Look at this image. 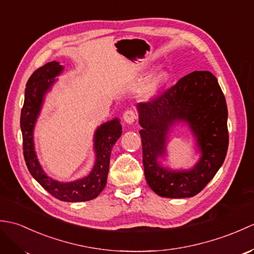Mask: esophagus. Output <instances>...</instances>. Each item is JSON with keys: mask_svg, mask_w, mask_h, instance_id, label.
<instances>
[{"mask_svg": "<svg viewBox=\"0 0 254 254\" xmlns=\"http://www.w3.org/2000/svg\"><path fill=\"white\" fill-rule=\"evenodd\" d=\"M135 119H136V115L133 110H127L123 113V120L127 124H132L134 121H135Z\"/></svg>", "mask_w": 254, "mask_h": 254, "instance_id": "esophagus-1", "label": "esophagus"}]
</instances>
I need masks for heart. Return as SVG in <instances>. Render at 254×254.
I'll use <instances>...</instances> for the list:
<instances>
[{
    "mask_svg": "<svg viewBox=\"0 0 254 254\" xmlns=\"http://www.w3.org/2000/svg\"><path fill=\"white\" fill-rule=\"evenodd\" d=\"M169 79V73L166 69H161V71L157 72L155 75L150 77L143 87L139 90V95H141L143 98H149L154 94L157 93V90L161 87V86L165 85Z\"/></svg>",
    "mask_w": 254,
    "mask_h": 254,
    "instance_id": "heart-1",
    "label": "heart"
}]
</instances>
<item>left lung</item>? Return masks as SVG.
<instances>
[{
    "instance_id": "1",
    "label": "left lung",
    "mask_w": 254,
    "mask_h": 254,
    "mask_svg": "<svg viewBox=\"0 0 254 254\" xmlns=\"http://www.w3.org/2000/svg\"><path fill=\"white\" fill-rule=\"evenodd\" d=\"M147 185L163 197L196 195L222 167L228 149L227 105L217 78L208 71H194L157 98L137 105ZM187 124L201 156L191 170L161 165L166 141L176 124Z\"/></svg>"
}]
</instances>
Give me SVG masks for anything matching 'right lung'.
<instances>
[{
  "instance_id": "1",
  "label": "right lung",
  "mask_w": 254,
  "mask_h": 254,
  "mask_svg": "<svg viewBox=\"0 0 254 254\" xmlns=\"http://www.w3.org/2000/svg\"><path fill=\"white\" fill-rule=\"evenodd\" d=\"M64 66L57 61L49 62L32 73L25 89V101L20 115L23 134L24 158L31 176L53 196L64 202H85L97 197L104 190L109 171L110 155L113 145L122 134L118 118L102 123L94 134L95 164L89 174L71 182L55 180L48 176L37 158L34 143V130L40 115L45 97L58 80Z\"/></svg>"
}]
</instances>
